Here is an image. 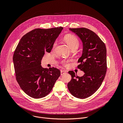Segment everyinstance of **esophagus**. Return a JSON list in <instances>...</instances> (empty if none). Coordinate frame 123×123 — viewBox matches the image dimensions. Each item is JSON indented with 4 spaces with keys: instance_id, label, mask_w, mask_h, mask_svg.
Returning a JSON list of instances; mask_svg holds the SVG:
<instances>
[{
    "instance_id": "obj_1",
    "label": "esophagus",
    "mask_w": 123,
    "mask_h": 123,
    "mask_svg": "<svg viewBox=\"0 0 123 123\" xmlns=\"http://www.w3.org/2000/svg\"><path fill=\"white\" fill-rule=\"evenodd\" d=\"M66 73H67V71H66V70H61V75H62Z\"/></svg>"
}]
</instances>
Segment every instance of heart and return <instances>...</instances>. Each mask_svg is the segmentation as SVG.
Listing matches in <instances>:
<instances>
[{
	"label": "heart",
	"mask_w": 123,
	"mask_h": 123,
	"mask_svg": "<svg viewBox=\"0 0 123 123\" xmlns=\"http://www.w3.org/2000/svg\"><path fill=\"white\" fill-rule=\"evenodd\" d=\"M64 42L67 43V44L70 47V49L73 50L74 49H77L80 45V42L78 39L74 35H68L65 36L64 38ZM57 44V42H55L53 46V49H54ZM68 61L63 60L62 61V63L64 65L67 66Z\"/></svg>",
	"instance_id": "obj_1"
}]
</instances>
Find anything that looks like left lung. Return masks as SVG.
Instances as JSON below:
<instances>
[{"label":"left lung","instance_id":"left-lung-1","mask_svg":"<svg viewBox=\"0 0 123 123\" xmlns=\"http://www.w3.org/2000/svg\"><path fill=\"white\" fill-rule=\"evenodd\" d=\"M83 43V51L78 68L84 72L82 77L69 71L71 80L68 84L70 93L83 99L93 95L100 87L105 78L106 66V49L105 43L92 31L86 28H70Z\"/></svg>","mask_w":123,"mask_h":123}]
</instances>
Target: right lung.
Segmentation results:
<instances>
[{"label": "right lung", "mask_w": 123, "mask_h": 123, "mask_svg": "<svg viewBox=\"0 0 123 123\" xmlns=\"http://www.w3.org/2000/svg\"><path fill=\"white\" fill-rule=\"evenodd\" d=\"M63 27L37 28L24 35L13 55L16 80L21 89L29 96L40 98L47 96L61 75L55 68L41 65L45 52L50 53L53 43Z\"/></svg>", "instance_id": "add662e5"}]
</instances>
